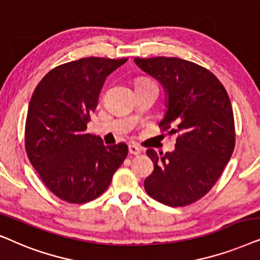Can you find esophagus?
<instances>
[{
	"label": "esophagus",
	"instance_id": "34e87169",
	"mask_svg": "<svg viewBox=\"0 0 260 260\" xmlns=\"http://www.w3.org/2000/svg\"><path fill=\"white\" fill-rule=\"evenodd\" d=\"M128 151H129V153L131 154H133V155H138V154H140V148L137 146V145H129V146H128Z\"/></svg>",
	"mask_w": 260,
	"mask_h": 260
}]
</instances>
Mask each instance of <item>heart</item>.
<instances>
[{
    "label": "heart",
    "mask_w": 260,
    "mask_h": 260,
    "mask_svg": "<svg viewBox=\"0 0 260 260\" xmlns=\"http://www.w3.org/2000/svg\"><path fill=\"white\" fill-rule=\"evenodd\" d=\"M141 83H143V82H141Z\"/></svg>",
    "instance_id": "1"
}]
</instances>
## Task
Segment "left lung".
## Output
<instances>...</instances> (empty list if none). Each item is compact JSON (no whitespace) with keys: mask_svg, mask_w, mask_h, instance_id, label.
<instances>
[{"mask_svg":"<svg viewBox=\"0 0 260 260\" xmlns=\"http://www.w3.org/2000/svg\"><path fill=\"white\" fill-rule=\"evenodd\" d=\"M134 61L164 88L168 110L159 127L177 136L174 152L147 150L154 170L145 179V190L162 205L188 206L213 188L233 153L230 98L215 75L192 61L175 57Z\"/></svg>","mask_w":260,"mask_h":260,"instance_id":"8db88e82","label":"left lung"}]
</instances>
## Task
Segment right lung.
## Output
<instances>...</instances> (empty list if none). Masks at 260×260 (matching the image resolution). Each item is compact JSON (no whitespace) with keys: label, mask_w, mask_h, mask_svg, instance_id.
<instances>
[{"label":"right lung","mask_w":260,"mask_h":260,"mask_svg":"<svg viewBox=\"0 0 260 260\" xmlns=\"http://www.w3.org/2000/svg\"><path fill=\"white\" fill-rule=\"evenodd\" d=\"M126 61L89 57L61 64L34 90L26 119V152L44 184L60 200H95L127 157L126 144L106 146L101 138L85 132L107 76Z\"/></svg>","instance_id":"right-lung-1"}]
</instances>
